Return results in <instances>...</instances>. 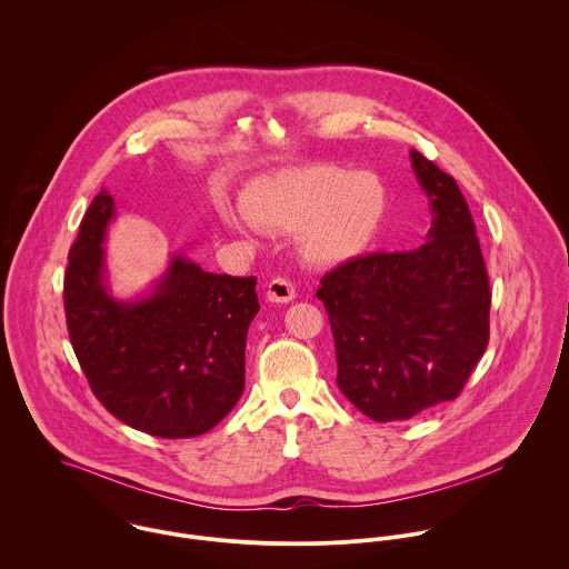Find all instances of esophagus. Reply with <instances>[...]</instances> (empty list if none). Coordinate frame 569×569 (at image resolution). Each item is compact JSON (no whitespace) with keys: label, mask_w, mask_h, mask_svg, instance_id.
Masks as SVG:
<instances>
[{"label":"esophagus","mask_w":569,"mask_h":569,"mask_svg":"<svg viewBox=\"0 0 569 569\" xmlns=\"http://www.w3.org/2000/svg\"><path fill=\"white\" fill-rule=\"evenodd\" d=\"M296 298V287L287 278H273L267 284V300L276 305H287Z\"/></svg>","instance_id":"1"}]
</instances>
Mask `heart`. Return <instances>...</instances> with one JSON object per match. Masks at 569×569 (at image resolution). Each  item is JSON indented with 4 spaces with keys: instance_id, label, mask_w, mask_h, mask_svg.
<instances>
[{
    "instance_id": "1",
    "label": "heart",
    "mask_w": 569,
    "mask_h": 569,
    "mask_svg": "<svg viewBox=\"0 0 569 569\" xmlns=\"http://www.w3.org/2000/svg\"><path fill=\"white\" fill-rule=\"evenodd\" d=\"M386 208L388 188L379 174L309 163L258 177L244 190L243 208L221 203L219 214L241 237H253L260 226L296 230V249L305 262L335 267L372 243Z\"/></svg>"
}]
</instances>
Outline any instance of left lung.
I'll use <instances>...</instances> for the list:
<instances>
[{
  "label": "left lung",
  "mask_w": 569,
  "mask_h": 569,
  "mask_svg": "<svg viewBox=\"0 0 569 569\" xmlns=\"http://www.w3.org/2000/svg\"><path fill=\"white\" fill-rule=\"evenodd\" d=\"M409 160L431 210L427 241L352 258L318 289L337 386L377 422L453 401L488 343L487 267L469 206L453 177L418 151Z\"/></svg>",
  "instance_id": "left-lung-1"
}]
</instances>
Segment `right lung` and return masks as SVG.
Here are the masks:
<instances>
[{
  "label": "right lung",
  "mask_w": 569,
  "mask_h": 569,
  "mask_svg": "<svg viewBox=\"0 0 569 569\" xmlns=\"http://www.w3.org/2000/svg\"><path fill=\"white\" fill-rule=\"evenodd\" d=\"M116 217L102 188L70 249V341L91 392L118 420L160 438L201 436L243 395L244 341L260 309L256 278L210 273L172 251L142 293L118 298L104 251Z\"/></svg>",
  "instance_id": "obj_1"
}]
</instances>
